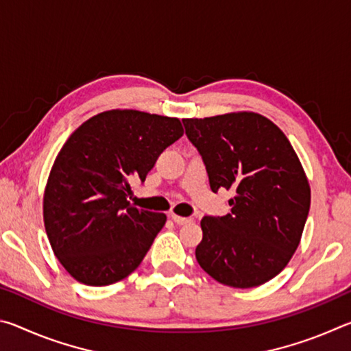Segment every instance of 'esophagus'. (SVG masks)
I'll return each mask as SVG.
<instances>
[{
	"mask_svg": "<svg viewBox=\"0 0 351 351\" xmlns=\"http://www.w3.org/2000/svg\"><path fill=\"white\" fill-rule=\"evenodd\" d=\"M171 219H173V221L176 223V224H187V223H192L193 219L192 218H187V217H180V215H175V213H171Z\"/></svg>",
	"mask_w": 351,
	"mask_h": 351,
	"instance_id": "obj_1",
	"label": "esophagus"
}]
</instances>
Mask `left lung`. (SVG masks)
<instances>
[{
	"label": "left lung",
	"instance_id": "8db88e82",
	"mask_svg": "<svg viewBox=\"0 0 351 351\" xmlns=\"http://www.w3.org/2000/svg\"><path fill=\"white\" fill-rule=\"evenodd\" d=\"M203 158L212 192L234 189L224 217L201 219V268L217 282L252 288L293 257L310 212L311 190L287 136L257 112L182 119Z\"/></svg>",
	"mask_w": 351,
	"mask_h": 351
}]
</instances>
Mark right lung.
<instances>
[{
	"label": "right lung",
	"mask_w": 351,
	"mask_h": 351,
	"mask_svg": "<svg viewBox=\"0 0 351 351\" xmlns=\"http://www.w3.org/2000/svg\"><path fill=\"white\" fill-rule=\"evenodd\" d=\"M182 134L176 117L111 110L64 142L46 184L43 218L52 251L77 282L105 287L141 265L167 217L127 197Z\"/></svg>",
	"instance_id": "right-lung-1"
}]
</instances>
